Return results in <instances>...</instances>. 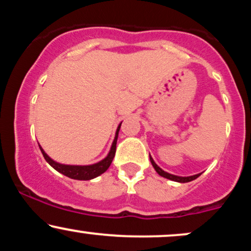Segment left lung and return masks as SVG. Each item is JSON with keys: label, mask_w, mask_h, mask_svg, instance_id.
Returning <instances> with one entry per match:
<instances>
[{"label": "left lung", "mask_w": 251, "mask_h": 251, "mask_svg": "<svg viewBox=\"0 0 251 251\" xmlns=\"http://www.w3.org/2000/svg\"><path fill=\"white\" fill-rule=\"evenodd\" d=\"M150 160H151L152 165H153V168H154L155 171L158 172V175H159V176H162V177H164V178H168V179H171V180H175V181H179V183H188V181H191V180L196 179V178H198V177H200V175L190 176V177H178V176H175V175L168 174V172L163 171V170L160 169L159 166H158L157 164H155V163L153 162V159H152V157H151V155H150Z\"/></svg>", "instance_id": "left-lung-1"}]
</instances>
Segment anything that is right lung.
Listing matches in <instances>:
<instances>
[{
  "instance_id": "add662e5",
  "label": "right lung",
  "mask_w": 251,
  "mask_h": 251,
  "mask_svg": "<svg viewBox=\"0 0 251 251\" xmlns=\"http://www.w3.org/2000/svg\"><path fill=\"white\" fill-rule=\"evenodd\" d=\"M122 125V124H120ZM120 125L118 126L117 129V133H116V138H114L113 144H112V148L111 151L107 157L105 159H102L101 162L93 164V165H88V166H74V165H63V164H59L55 163L54 160H51L47 154L45 153V151L41 149L40 146V150H41L43 157L45 159L47 160L48 164L50 166H53L56 171H59L60 174L67 176V177L72 178V179H77V180H89V179H93V178L98 177L103 172L106 171L111 165L112 160H113L114 154H116V150H117V140H118V133H119V129H120Z\"/></svg>"
}]
</instances>
